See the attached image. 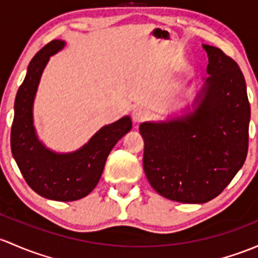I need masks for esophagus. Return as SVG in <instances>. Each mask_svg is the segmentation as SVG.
<instances>
[{"label":"esophagus","mask_w":258,"mask_h":258,"mask_svg":"<svg viewBox=\"0 0 258 258\" xmlns=\"http://www.w3.org/2000/svg\"><path fill=\"white\" fill-rule=\"evenodd\" d=\"M148 117H150V112L145 107H137L132 112V120L136 123H141V122L147 120Z\"/></svg>","instance_id":"esophagus-1"}]
</instances>
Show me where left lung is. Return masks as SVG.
Listing matches in <instances>:
<instances>
[{"mask_svg":"<svg viewBox=\"0 0 258 258\" xmlns=\"http://www.w3.org/2000/svg\"><path fill=\"white\" fill-rule=\"evenodd\" d=\"M209 77L181 117L143 122V169L154 190L179 203L210 202L245 163L251 110L236 61L221 49L203 45Z\"/></svg>","mask_w":258,"mask_h":258,"instance_id":"1","label":"left lung"}]
</instances>
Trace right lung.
Instances as JSON below:
<instances>
[{
  "label": "right lung",
  "instance_id": "add662e5",
  "mask_svg": "<svg viewBox=\"0 0 258 258\" xmlns=\"http://www.w3.org/2000/svg\"><path fill=\"white\" fill-rule=\"evenodd\" d=\"M64 40L54 39L28 65L15 101L11 150L24 180L39 194L56 202H74L94 190L113 146L132 128L128 116L100 128L86 145L72 153H55L38 140L33 126V101L45 65L63 49Z\"/></svg>",
  "mask_w": 258,
  "mask_h": 258
}]
</instances>
